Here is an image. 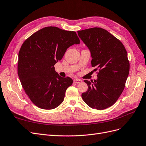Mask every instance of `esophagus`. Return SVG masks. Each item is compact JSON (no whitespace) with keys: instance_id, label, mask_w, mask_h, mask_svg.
Masks as SVG:
<instances>
[{"instance_id":"34e87169","label":"esophagus","mask_w":146,"mask_h":146,"mask_svg":"<svg viewBox=\"0 0 146 146\" xmlns=\"http://www.w3.org/2000/svg\"><path fill=\"white\" fill-rule=\"evenodd\" d=\"M74 82L76 84H79V83H81L82 82V80L81 79H74Z\"/></svg>"}]
</instances>
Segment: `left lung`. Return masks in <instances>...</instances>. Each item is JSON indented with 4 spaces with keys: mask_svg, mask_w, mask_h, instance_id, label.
Listing matches in <instances>:
<instances>
[{
    "mask_svg": "<svg viewBox=\"0 0 146 146\" xmlns=\"http://www.w3.org/2000/svg\"><path fill=\"white\" fill-rule=\"evenodd\" d=\"M78 34L90 51L91 66L99 70L96 80H84L88 88L82 98L91 108L105 110L115 103L125 88L130 67L126 50L101 28L79 31Z\"/></svg>",
    "mask_w": 146,
    "mask_h": 146,
    "instance_id": "1",
    "label": "left lung"
}]
</instances>
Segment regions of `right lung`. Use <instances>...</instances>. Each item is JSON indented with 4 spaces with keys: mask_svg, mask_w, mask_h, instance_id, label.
Listing matches in <instances>:
<instances>
[{
    "mask_svg": "<svg viewBox=\"0 0 146 146\" xmlns=\"http://www.w3.org/2000/svg\"><path fill=\"white\" fill-rule=\"evenodd\" d=\"M79 43L76 32L55 26L38 31L23 43L19 53L18 75L25 93L36 106L52 110L62 104L73 80L61 77L54 66L70 46Z\"/></svg>",
    "mask_w": 146,
    "mask_h": 146,
    "instance_id": "right-lung-1",
    "label": "right lung"
}]
</instances>
